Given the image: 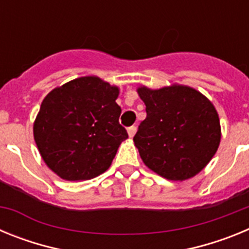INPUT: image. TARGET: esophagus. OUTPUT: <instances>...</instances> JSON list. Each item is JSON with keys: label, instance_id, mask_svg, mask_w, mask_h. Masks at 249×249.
<instances>
[{"label": "esophagus", "instance_id": "1", "mask_svg": "<svg viewBox=\"0 0 249 249\" xmlns=\"http://www.w3.org/2000/svg\"><path fill=\"white\" fill-rule=\"evenodd\" d=\"M136 131H137V127H136V126L128 127V129H127V132H128V136H129V137H133V136L136 135Z\"/></svg>", "mask_w": 249, "mask_h": 249}]
</instances>
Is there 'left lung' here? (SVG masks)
<instances>
[{
	"mask_svg": "<svg viewBox=\"0 0 249 249\" xmlns=\"http://www.w3.org/2000/svg\"><path fill=\"white\" fill-rule=\"evenodd\" d=\"M147 117L133 137L143 163L160 177L184 181L199 173L221 142L218 113L197 89L172 85L137 89Z\"/></svg>",
	"mask_w": 249,
	"mask_h": 249,
	"instance_id": "obj_1",
	"label": "left lung"
}]
</instances>
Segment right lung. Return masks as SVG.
Returning a JSON list of instances; mask_svg holds the SVG:
<instances>
[{
	"label": "right lung",
	"mask_w": 249,
	"mask_h": 249,
	"mask_svg": "<svg viewBox=\"0 0 249 249\" xmlns=\"http://www.w3.org/2000/svg\"><path fill=\"white\" fill-rule=\"evenodd\" d=\"M117 86L96 76L72 80L52 89L34 123L39 155L66 181H86L111 166L127 131L118 122Z\"/></svg>",
	"instance_id": "right-lung-1"
}]
</instances>
